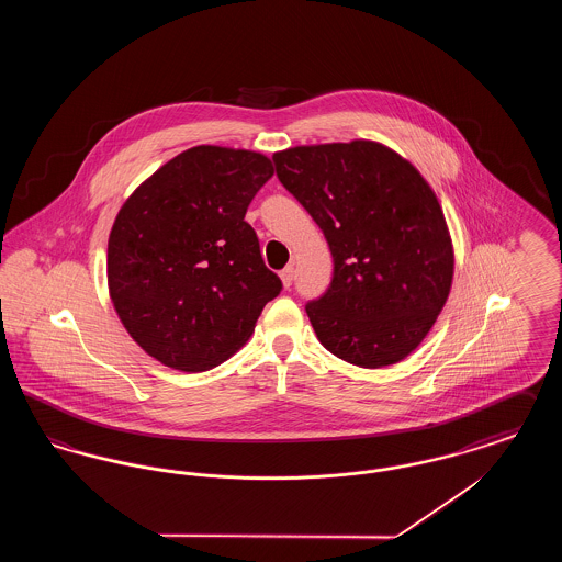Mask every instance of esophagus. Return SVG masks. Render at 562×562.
<instances>
[{
	"label": "esophagus",
	"instance_id": "34e87169",
	"mask_svg": "<svg viewBox=\"0 0 562 562\" xmlns=\"http://www.w3.org/2000/svg\"><path fill=\"white\" fill-rule=\"evenodd\" d=\"M280 278H282V284H284V289H291V284H293L294 280L293 266H289V268L282 269V271H280Z\"/></svg>",
	"mask_w": 562,
	"mask_h": 562
}]
</instances>
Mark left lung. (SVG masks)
I'll list each match as a JSON object with an SVG mask.
<instances>
[{"label": "left lung", "instance_id": "8db88e82", "mask_svg": "<svg viewBox=\"0 0 562 562\" xmlns=\"http://www.w3.org/2000/svg\"><path fill=\"white\" fill-rule=\"evenodd\" d=\"M271 160L330 246V286L305 305L322 346L362 369L401 362L451 293L453 244L436 193L374 140L301 145Z\"/></svg>", "mask_w": 562, "mask_h": 562}]
</instances>
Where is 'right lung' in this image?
<instances>
[{"instance_id": "right-lung-1", "label": "right lung", "mask_w": 562, "mask_h": 562, "mask_svg": "<svg viewBox=\"0 0 562 562\" xmlns=\"http://www.w3.org/2000/svg\"><path fill=\"white\" fill-rule=\"evenodd\" d=\"M271 175L263 154L198 145L120 209L109 234V294L128 335L161 364L188 373L221 364L282 291L244 221Z\"/></svg>"}]
</instances>
